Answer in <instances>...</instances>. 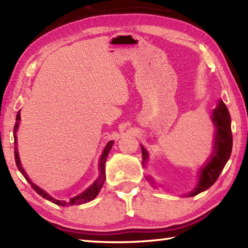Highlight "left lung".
I'll use <instances>...</instances> for the list:
<instances>
[{
  "mask_svg": "<svg viewBox=\"0 0 248 248\" xmlns=\"http://www.w3.org/2000/svg\"><path fill=\"white\" fill-rule=\"evenodd\" d=\"M212 123L216 127L215 133V144H213L212 153L207 162L201 166L199 170V179L197 186L191 190L187 197H192L200 194L208 188L212 186L217 182L222 170L224 169L226 162L229 161L232 153V145H233V138H232V130H231V117L228 110V107L225 106L223 100L220 99L217 103V107L213 109L211 116ZM142 150V165L145 167V163L149 158V153L145 150L143 145H141ZM148 182L153 185L152 177L145 176Z\"/></svg>",
  "mask_w": 248,
  "mask_h": 248,
  "instance_id": "left-lung-1",
  "label": "left lung"
}]
</instances>
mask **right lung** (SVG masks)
I'll use <instances>...</instances> for the list:
<instances>
[{
	"mask_svg": "<svg viewBox=\"0 0 248 248\" xmlns=\"http://www.w3.org/2000/svg\"><path fill=\"white\" fill-rule=\"evenodd\" d=\"M19 121H20V110L17 112V115H16V123L14 125V154H15V162H16V165H17V169L20 171V173L23 174V176L25 178H26L27 182L31 185L32 189L35 190L37 194L40 195L43 198L47 199L49 201H51V202L56 203L58 205H62V207H65V205H75V204H83V203H86V202H90L93 199L96 198V196L99 194L100 189H102L103 185L105 183V179H106V174H105V163H106V158L109 154V151H110L112 144H114V141H109L108 143L105 146V149L103 151L102 155H100V158H99V163H98V170H99V175L97 179L95 180V182L91 185L89 188H86L85 190L81 194L73 197V198H71L69 201H63V200H57L52 198L51 196L48 195L47 192H46L44 189H41L40 187L37 186V185L33 184L31 179H29L28 175L26 174V171L23 169L22 166V163H20V159H19V154H18V148H17V136H16V132H17V129H18V125H19Z\"/></svg>",
	"mask_w": 248,
	"mask_h": 248,
	"instance_id": "add662e5",
	"label": "right lung"
}]
</instances>
